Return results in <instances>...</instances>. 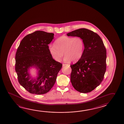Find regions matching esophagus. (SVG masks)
<instances>
[{"mask_svg": "<svg viewBox=\"0 0 124 124\" xmlns=\"http://www.w3.org/2000/svg\"><path fill=\"white\" fill-rule=\"evenodd\" d=\"M68 65H69L66 64H62V66H68Z\"/></svg>", "mask_w": 124, "mask_h": 124, "instance_id": "34e87169", "label": "esophagus"}]
</instances>
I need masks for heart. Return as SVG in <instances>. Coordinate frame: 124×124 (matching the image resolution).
<instances>
[{
    "mask_svg": "<svg viewBox=\"0 0 124 124\" xmlns=\"http://www.w3.org/2000/svg\"><path fill=\"white\" fill-rule=\"evenodd\" d=\"M85 49L84 40L80 37L62 36L57 39L54 45H50L49 50L51 56L56 61H59L66 55L64 61H78L82 56Z\"/></svg>",
    "mask_w": 124,
    "mask_h": 124,
    "instance_id": "1",
    "label": "heart"
}]
</instances>
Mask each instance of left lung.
I'll return each instance as SVG.
<instances>
[{
    "label": "left lung",
    "instance_id": "1",
    "mask_svg": "<svg viewBox=\"0 0 124 124\" xmlns=\"http://www.w3.org/2000/svg\"><path fill=\"white\" fill-rule=\"evenodd\" d=\"M67 35L80 37L85 43L82 56L77 63L70 65L72 85L79 92H91L101 83L106 72L107 51L104 44L99 35L85 28Z\"/></svg>",
    "mask_w": 124,
    "mask_h": 124
}]
</instances>
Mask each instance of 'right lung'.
I'll return each mask as SVG.
<instances>
[{"instance_id":"1","label":"right lung","mask_w":124,"mask_h":124,"mask_svg":"<svg viewBox=\"0 0 124 124\" xmlns=\"http://www.w3.org/2000/svg\"><path fill=\"white\" fill-rule=\"evenodd\" d=\"M54 34L37 31L28 34L21 42L15 55V71L20 84L32 94L46 93L55 84L62 64L55 61L49 50L48 44ZM34 67L38 76L32 78L29 69Z\"/></svg>"}]
</instances>
